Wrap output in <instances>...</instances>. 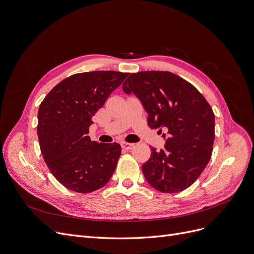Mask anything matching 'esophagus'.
Instances as JSON below:
<instances>
[{
	"instance_id": "esophagus-1",
	"label": "esophagus",
	"mask_w": 254,
	"mask_h": 254,
	"mask_svg": "<svg viewBox=\"0 0 254 254\" xmlns=\"http://www.w3.org/2000/svg\"><path fill=\"white\" fill-rule=\"evenodd\" d=\"M121 145H122V147L124 148V149H126V150L132 149V148L134 147V144H132V143H127V142H122Z\"/></svg>"
}]
</instances>
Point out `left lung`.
<instances>
[{
  "label": "left lung",
  "instance_id": "1",
  "mask_svg": "<svg viewBox=\"0 0 254 254\" xmlns=\"http://www.w3.org/2000/svg\"><path fill=\"white\" fill-rule=\"evenodd\" d=\"M123 91L140 99L150 128L167 130L164 149L150 147V158L142 165L146 180L162 193L190 187L213 150L215 118L209 103L193 84L164 71L130 74Z\"/></svg>",
  "mask_w": 254,
  "mask_h": 254
}]
</instances>
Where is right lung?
Listing matches in <instances>:
<instances>
[{
	"mask_svg": "<svg viewBox=\"0 0 254 254\" xmlns=\"http://www.w3.org/2000/svg\"><path fill=\"white\" fill-rule=\"evenodd\" d=\"M127 76L115 71L74 74L54 87L40 104L37 133L41 153L66 189L91 193L112 177L121 145L91 141L88 133L92 117Z\"/></svg>",
	"mask_w": 254,
	"mask_h": 254,
	"instance_id": "obj_1",
	"label": "right lung"
}]
</instances>
